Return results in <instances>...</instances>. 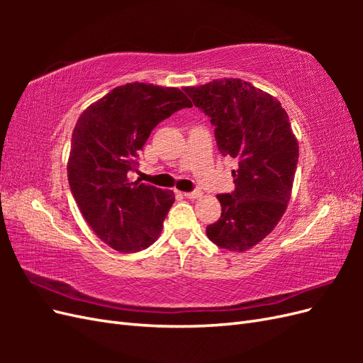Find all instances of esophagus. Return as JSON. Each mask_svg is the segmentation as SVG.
Returning <instances> with one entry per match:
<instances>
[{"label": "esophagus", "mask_w": 363, "mask_h": 363, "mask_svg": "<svg viewBox=\"0 0 363 363\" xmlns=\"http://www.w3.org/2000/svg\"><path fill=\"white\" fill-rule=\"evenodd\" d=\"M183 195L186 196V199H189V200H196V199H200L203 194L200 191H194V192H184Z\"/></svg>", "instance_id": "1"}]
</instances>
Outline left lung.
Instances as JSON below:
<instances>
[{
  "label": "left lung",
  "mask_w": 363,
  "mask_h": 363,
  "mask_svg": "<svg viewBox=\"0 0 363 363\" xmlns=\"http://www.w3.org/2000/svg\"><path fill=\"white\" fill-rule=\"evenodd\" d=\"M195 107L211 118L223 156L236 157L235 191L216 195L221 218L206 235L218 247L242 252L265 239L291 200L298 142L276 96L240 79L186 86Z\"/></svg>",
  "instance_id": "8db88e82"
}]
</instances>
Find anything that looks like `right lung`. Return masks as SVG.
<instances>
[{
  "mask_svg": "<svg viewBox=\"0 0 363 363\" xmlns=\"http://www.w3.org/2000/svg\"><path fill=\"white\" fill-rule=\"evenodd\" d=\"M192 103L177 87L118 86L77 119L68 159L71 192L86 223L119 252L155 244L175 200L172 191L131 182L138 152L159 123Z\"/></svg>",
  "mask_w": 363,
  "mask_h": 363,
  "instance_id": "1",
  "label": "right lung"
}]
</instances>
